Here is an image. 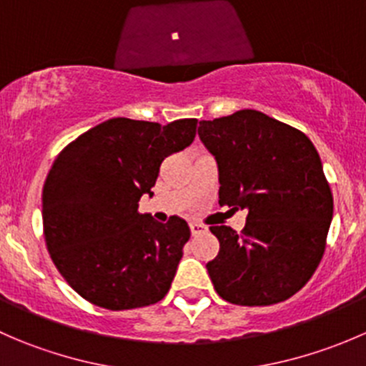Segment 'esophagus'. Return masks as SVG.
I'll list each match as a JSON object with an SVG mask.
<instances>
[{"label": "esophagus", "mask_w": 366, "mask_h": 366, "mask_svg": "<svg viewBox=\"0 0 366 366\" xmlns=\"http://www.w3.org/2000/svg\"><path fill=\"white\" fill-rule=\"evenodd\" d=\"M189 228H191V234H193V235L204 234V232H205V227H204V224H200V223H191Z\"/></svg>", "instance_id": "1"}]
</instances>
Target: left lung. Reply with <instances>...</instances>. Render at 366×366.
I'll return each mask as SVG.
<instances>
[{
  "label": "left lung",
  "instance_id": "1",
  "mask_svg": "<svg viewBox=\"0 0 366 366\" xmlns=\"http://www.w3.org/2000/svg\"><path fill=\"white\" fill-rule=\"evenodd\" d=\"M198 136L217 162L219 205L248 210L241 234L210 227L219 253L207 264L224 301L269 306L315 272L333 219V194L308 136L257 109L202 120Z\"/></svg>",
  "mask_w": 366,
  "mask_h": 366
}]
</instances>
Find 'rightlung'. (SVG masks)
<instances>
[{
  "mask_svg": "<svg viewBox=\"0 0 366 366\" xmlns=\"http://www.w3.org/2000/svg\"><path fill=\"white\" fill-rule=\"evenodd\" d=\"M197 118L168 125L112 118L69 143L42 191L47 252L65 282L101 308L132 310L168 294L191 230L179 216L138 212L166 156L197 136Z\"/></svg>",
  "mask_w": 366,
  "mask_h": 366,
  "instance_id": "add662e5",
  "label": "right lung"
}]
</instances>
